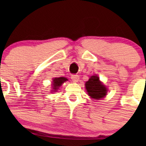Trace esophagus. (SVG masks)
Listing matches in <instances>:
<instances>
[{
	"label": "esophagus",
	"mask_w": 146,
	"mask_h": 146,
	"mask_svg": "<svg viewBox=\"0 0 146 146\" xmlns=\"http://www.w3.org/2000/svg\"><path fill=\"white\" fill-rule=\"evenodd\" d=\"M71 80H73V82H78L79 80V79H80V77H79V75H75V74H73L71 75Z\"/></svg>",
	"instance_id": "1"
}]
</instances>
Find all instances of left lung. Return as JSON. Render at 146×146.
<instances>
[{
  "mask_svg": "<svg viewBox=\"0 0 146 146\" xmlns=\"http://www.w3.org/2000/svg\"><path fill=\"white\" fill-rule=\"evenodd\" d=\"M86 90L88 94L94 100H100L103 98L106 95L107 89L104 85L100 81V79L96 75H93L90 77L86 84Z\"/></svg>",
  "mask_w": 146,
  "mask_h": 146,
  "instance_id": "left-lung-1",
  "label": "left lung"
}]
</instances>
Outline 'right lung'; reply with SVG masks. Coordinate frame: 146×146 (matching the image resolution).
<instances>
[{
    "mask_svg": "<svg viewBox=\"0 0 146 146\" xmlns=\"http://www.w3.org/2000/svg\"><path fill=\"white\" fill-rule=\"evenodd\" d=\"M67 79L66 78H64V77H60V78H54L53 80V91H56V90H58L59 88V87L61 86L64 82H65L66 81H67Z\"/></svg>",
    "mask_w": 146,
    "mask_h": 146,
    "instance_id": "1",
    "label": "right lung"
}]
</instances>
